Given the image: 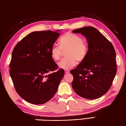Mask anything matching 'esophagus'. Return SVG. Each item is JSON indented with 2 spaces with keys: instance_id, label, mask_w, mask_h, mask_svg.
<instances>
[{
  "instance_id": "34e87169",
  "label": "esophagus",
  "mask_w": 126,
  "mask_h": 126,
  "mask_svg": "<svg viewBox=\"0 0 126 126\" xmlns=\"http://www.w3.org/2000/svg\"><path fill=\"white\" fill-rule=\"evenodd\" d=\"M70 72V71L69 70H65V73H66V74H67V73H68Z\"/></svg>"
}]
</instances>
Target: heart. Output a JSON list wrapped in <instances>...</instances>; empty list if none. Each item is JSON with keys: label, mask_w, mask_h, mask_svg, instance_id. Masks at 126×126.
I'll list each match as a JSON object with an SVG mask.
<instances>
[{"label": "heart", "mask_w": 126, "mask_h": 126, "mask_svg": "<svg viewBox=\"0 0 126 126\" xmlns=\"http://www.w3.org/2000/svg\"><path fill=\"white\" fill-rule=\"evenodd\" d=\"M60 46L54 44L51 47L50 54L54 61L60 60L63 50H66V56L58 63L59 67L68 70L76 65L77 61L82 62L86 58L89 50L88 44L82 37L68 32L63 35L59 41Z\"/></svg>", "instance_id": "b5f03b06"}]
</instances>
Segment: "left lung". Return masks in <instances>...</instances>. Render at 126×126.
Wrapping results in <instances>:
<instances>
[{"label": "left lung", "mask_w": 126, "mask_h": 126, "mask_svg": "<svg viewBox=\"0 0 126 126\" xmlns=\"http://www.w3.org/2000/svg\"><path fill=\"white\" fill-rule=\"evenodd\" d=\"M72 32L86 37L89 46L86 58L70 72L73 76V89L85 99L100 98L110 89L117 72L115 50L93 27H84Z\"/></svg>", "instance_id": "1"}]
</instances>
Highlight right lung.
<instances>
[{
	"label": "right lung",
	"mask_w": 126,
	"mask_h": 126,
	"mask_svg": "<svg viewBox=\"0 0 126 126\" xmlns=\"http://www.w3.org/2000/svg\"><path fill=\"white\" fill-rule=\"evenodd\" d=\"M59 31L31 33L13 50L10 76L16 92L28 103L39 105L50 100L63 77V70L54 72L58 66L50 54L51 47L60 35Z\"/></svg>",
	"instance_id": "1"
}]
</instances>
